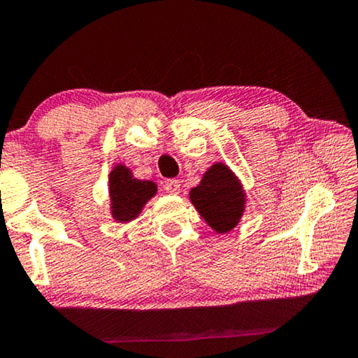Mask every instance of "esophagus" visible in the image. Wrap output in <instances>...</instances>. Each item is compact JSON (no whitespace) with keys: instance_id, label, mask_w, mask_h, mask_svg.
Instances as JSON below:
<instances>
[{"instance_id":"1","label":"esophagus","mask_w":358,"mask_h":358,"mask_svg":"<svg viewBox=\"0 0 358 358\" xmlns=\"http://www.w3.org/2000/svg\"><path fill=\"white\" fill-rule=\"evenodd\" d=\"M164 189L170 194H178L180 193V181L178 180H169L165 181Z\"/></svg>"}]
</instances>
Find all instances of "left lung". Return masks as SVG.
I'll list each match as a JSON object with an SVG mask.
<instances>
[{"label": "left lung", "instance_id": "obj_1", "mask_svg": "<svg viewBox=\"0 0 358 358\" xmlns=\"http://www.w3.org/2000/svg\"><path fill=\"white\" fill-rule=\"evenodd\" d=\"M189 201L210 229L229 234L243 217L246 191L229 165L215 162L206 170L199 185L189 189Z\"/></svg>", "mask_w": 358, "mask_h": 358}]
</instances>
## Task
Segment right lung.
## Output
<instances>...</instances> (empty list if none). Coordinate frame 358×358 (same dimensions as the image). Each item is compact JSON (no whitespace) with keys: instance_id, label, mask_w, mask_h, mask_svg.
<instances>
[{"instance_id":"obj_1","label":"right lung","mask_w":358,"mask_h":358,"mask_svg":"<svg viewBox=\"0 0 358 358\" xmlns=\"http://www.w3.org/2000/svg\"><path fill=\"white\" fill-rule=\"evenodd\" d=\"M157 194V185L150 180H139L127 165L115 164L108 175L110 214L115 222L128 224L138 219L144 206Z\"/></svg>"}]
</instances>
